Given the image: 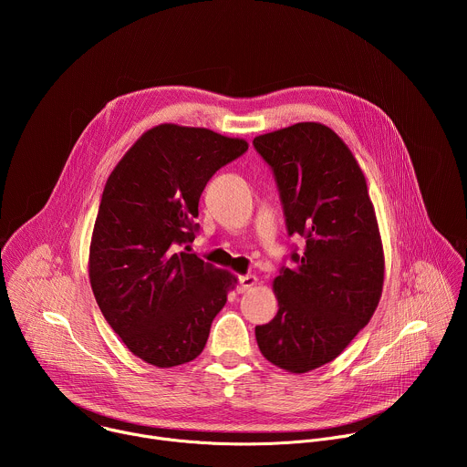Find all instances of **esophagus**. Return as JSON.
Here are the masks:
<instances>
[{
  "mask_svg": "<svg viewBox=\"0 0 467 467\" xmlns=\"http://www.w3.org/2000/svg\"><path fill=\"white\" fill-rule=\"evenodd\" d=\"M254 285H256V277H254V275H242V277L238 279L236 292H238V294H244V292H247L249 288H253Z\"/></svg>",
  "mask_w": 467,
  "mask_h": 467,
  "instance_id": "34e87169",
  "label": "esophagus"
}]
</instances>
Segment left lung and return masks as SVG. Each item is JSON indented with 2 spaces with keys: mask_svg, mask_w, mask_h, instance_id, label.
I'll return each instance as SVG.
<instances>
[{
  "mask_svg": "<svg viewBox=\"0 0 467 467\" xmlns=\"http://www.w3.org/2000/svg\"><path fill=\"white\" fill-rule=\"evenodd\" d=\"M274 170L288 234L305 238L274 281L277 316L254 327L260 353L306 373L335 360L371 319L384 283V253L366 177L346 142L301 121L253 140Z\"/></svg>",
  "mask_w": 467,
  "mask_h": 467,
  "instance_id": "1",
  "label": "left lung"
}]
</instances>
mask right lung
<instances>
[{"label": "right lung", "instance_id": "1", "mask_svg": "<svg viewBox=\"0 0 467 467\" xmlns=\"http://www.w3.org/2000/svg\"><path fill=\"white\" fill-rule=\"evenodd\" d=\"M247 148L205 127L162 123L146 130L107 179L90 242V285L127 349L151 366L173 368L202 355L236 285L188 244L207 182Z\"/></svg>", "mask_w": 467, "mask_h": 467}]
</instances>
